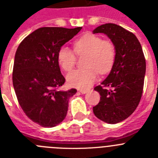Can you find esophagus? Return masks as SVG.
<instances>
[{"label":"esophagus","instance_id":"34e87169","mask_svg":"<svg viewBox=\"0 0 158 158\" xmlns=\"http://www.w3.org/2000/svg\"><path fill=\"white\" fill-rule=\"evenodd\" d=\"M79 91L80 92L81 94H86L88 92V90H87V89H79Z\"/></svg>","mask_w":158,"mask_h":158}]
</instances>
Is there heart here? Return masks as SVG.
<instances>
[{"instance_id":"b5f03b06","label":"heart","mask_w":158,"mask_h":158,"mask_svg":"<svg viewBox=\"0 0 158 158\" xmlns=\"http://www.w3.org/2000/svg\"><path fill=\"white\" fill-rule=\"evenodd\" d=\"M76 56L86 54L84 66L69 74L67 79L72 87L89 89L97 81L98 73L106 74L111 71L116 57V45L112 41L103 40L100 36L86 33L73 43V51L63 46L58 50L57 61L64 72H71L76 63Z\"/></svg>"}]
</instances>
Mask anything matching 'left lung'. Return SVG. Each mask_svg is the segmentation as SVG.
I'll return each mask as SVG.
<instances>
[{"instance_id": "left-lung-1", "label": "left lung", "mask_w": 158, "mask_h": 158, "mask_svg": "<svg viewBox=\"0 0 158 158\" xmlns=\"http://www.w3.org/2000/svg\"><path fill=\"white\" fill-rule=\"evenodd\" d=\"M106 34L115 44L116 57L110 73L94 87L101 95L93 107L99 120L116 123L134 113L141 100L146 73V59L135 35L114 23H106L94 30Z\"/></svg>"}]
</instances>
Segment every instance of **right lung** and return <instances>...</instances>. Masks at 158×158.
I'll return each instance as SVG.
<instances>
[{
	"instance_id": "right-lung-1",
	"label": "right lung",
	"mask_w": 158,
	"mask_h": 158,
	"mask_svg": "<svg viewBox=\"0 0 158 158\" xmlns=\"http://www.w3.org/2000/svg\"><path fill=\"white\" fill-rule=\"evenodd\" d=\"M82 27H41L24 38L14 60L12 82L19 106L31 120L45 127L61 123L69 98L76 89L62 90L65 79L57 52Z\"/></svg>"
}]
</instances>
